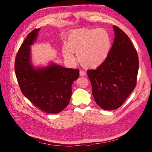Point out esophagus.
I'll return each instance as SVG.
<instances>
[{
    "label": "esophagus",
    "instance_id": "1",
    "mask_svg": "<svg viewBox=\"0 0 152 152\" xmlns=\"http://www.w3.org/2000/svg\"><path fill=\"white\" fill-rule=\"evenodd\" d=\"M79 73H80V76H85V75H86V74H87V73H86L85 71L82 70H80Z\"/></svg>",
    "mask_w": 152,
    "mask_h": 152
}]
</instances>
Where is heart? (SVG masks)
I'll return each instance as SVG.
<instances>
[{
  "label": "heart",
  "mask_w": 152,
  "mask_h": 152,
  "mask_svg": "<svg viewBox=\"0 0 152 152\" xmlns=\"http://www.w3.org/2000/svg\"><path fill=\"white\" fill-rule=\"evenodd\" d=\"M63 49L64 56L73 60L71 51L77 53L78 61L87 68H96L107 58L111 48L108 33L103 28H82L72 31Z\"/></svg>",
  "instance_id": "obj_1"
}]
</instances>
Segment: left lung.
Segmentation results:
<instances>
[{"mask_svg":"<svg viewBox=\"0 0 152 152\" xmlns=\"http://www.w3.org/2000/svg\"><path fill=\"white\" fill-rule=\"evenodd\" d=\"M115 37L106 60L89 70L93 95L101 108L115 110L122 105L136 86L139 59L127 34L113 25Z\"/></svg>","mask_w":152,"mask_h":152,"instance_id":"left-lung-1","label":"left lung"}]
</instances>
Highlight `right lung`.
Masks as SVG:
<instances>
[{"mask_svg": "<svg viewBox=\"0 0 152 152\" xmlns=\"http://www.w3.org/2000/svg\"><path fill=\"white\" fill-rule=\"evenodd\" d=\"M40 28L27 35L16 54L15 70L21 93L37 107L49 113H58L70 102L72 85L79 77V69L51 64L35 70L30 63V45Z\"/></svg>", "mask_w": 152, "mask_h": 152, "instance_id": "obj_1", "label": "right lung"}]
</instances>
